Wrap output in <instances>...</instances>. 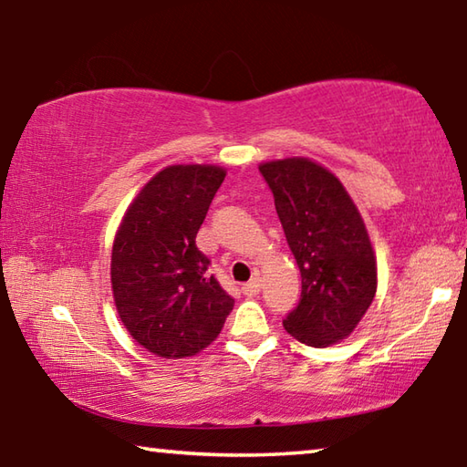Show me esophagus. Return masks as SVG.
Returning <instances> with one entry per match:
<instances>
[{
	"label": "esophagus",
	"mask_w": 467,
	"mask_h": 467,
	"mask_svg": "<svg viewBox=\"0 0 467 467\" xmlns=\"http://www.w3.org/2000/svg\"><path fill=\"white\" fill-rule=\"evenodd\" d=\"M259 290H262V280H259V278H253L251 282H247V284H244V286H243V292H244V295H247V296L259 295Z\"/></svg>",
	"instance_id": "1"
}]
</instances>
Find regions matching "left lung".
<instances>
[{"label":"left lung","mask_w":467,"mask_h":467,"mask_svg":"<svg viewBox=\"0 0 467 467\" xmlns=\"http://www.w3.org/2000/svg\"><path fill=\"white\" fill-rule=\"evenodd\" d=\"M303 280L288 334L313 348L348 337L373 303L377 262L350 195L321 164L284 158L259 164Z\"/></svg>","instance_id":"left-lung-1"}]
</instances>
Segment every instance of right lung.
Listing matches in <instances>:
<instances>
[{"label": "right lung", "mask_w": 467, "mask_h": 467, "mask_svg": "<svg viewBox=\"0 0 467 467\" xmlns=\"http://www.w3.org/2000/svg\"><path fill=\"white\" fill-rule=\"evenodd\" d=\"M226 171L175 164L148 181L125 212L110 284L125 329L156 357L185 358L210 346L234 298L208 274L195 236Z\"/></svg>", "instance_id": "1"}]
</instances>
